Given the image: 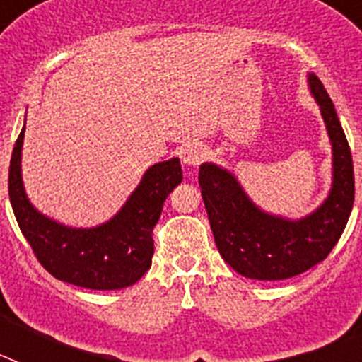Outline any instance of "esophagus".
Masks as SVG:
<instances>
[{
	"instance_id": "obj_1",
	"label": "esophagus",
	"mask_w": 362,
	"mask_h": 362,
	"mask_svg": "<svg viewBox=\"0 0 362 362\" xmlns=\"http://www.w3.org/2000/svg\"><path fill=\"white\" fill-rule=\"evenodd\" d=\"M204 159V150L199 145H187L181 150V161L188 168H196Z\"/></svg>"
}]
</instances>
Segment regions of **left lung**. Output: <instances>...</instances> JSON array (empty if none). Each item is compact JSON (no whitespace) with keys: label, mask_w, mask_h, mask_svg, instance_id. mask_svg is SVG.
I'll use <instances>...</instances> for the list:
<instances>
[{"label":"left lung","mask_w":362,"mask_h":362,"mask_svg":"<svg viewBox=\"0 0 362 362\" xmlns=\"http://www.w3.org/2000/svg\"><path fill=\"white\" fill-rule=\"evenodd\" d=\"M332 145V187L317 209L300 219L277 216L250 199L233 175L216 163L199 166V187L221 257L233 270L259 281L299 276L321 263L337 245L354 206V163L330 95L308 74Z\"/></svg>","instance_id":"1"}]
</instances>
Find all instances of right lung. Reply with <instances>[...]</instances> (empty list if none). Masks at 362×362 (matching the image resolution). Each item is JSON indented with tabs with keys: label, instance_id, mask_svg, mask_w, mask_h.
Segmentation results:
<instances>
[{
	"label": "right lung",
	"instance_id": "1",
	"mask_svg": "<svg viewBox=\"0 0 362 362\" xmlns=\"http://www.w3.org/2000/svg\"><path fill=\"white\" fill-rule=\"evenodd\" d=\"M25 124L12 150L8 197L21 233L37 261L56 279L88 290H121L137 283L152 264V230L163 203L181 183L177 158L156 163L114 217L90 228H76L45 216L28 199L21 175Z\"/></svg>",
	"mask_w": 362,
	"mask_h": 362
}]
</instances>
